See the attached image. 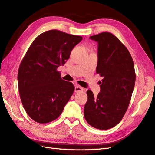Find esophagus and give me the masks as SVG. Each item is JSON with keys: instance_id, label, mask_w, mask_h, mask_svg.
<instances>
[{"instance_id": "34e87169", "label": "esophagus", "mask_w": 155, "mask_h": 155, "mask_svg": "<svg viewBox=\"0 0 155 155\" xmlns=\"http://www.w3.org/2000/svg\"><path fill=\"white\" fill-rule=\"evenodd\" d=\"M84 91L83 88H82L81 87L78 86V85H77V86L75 87V88H74L75 93H78V92H81V91Z\"/></svg>"}]
</instances>
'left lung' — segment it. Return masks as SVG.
<instances>
[{
  "mask_svg": "<svg viewBox=\"0 0 155 155\" xmlns=\"http://www.w3.org/2000/svg\"><path fill=\"white\" fill-rule=\"evenodd\" d=\"M90 38L98 42L96 71L103 78L97 97L91 90L87 91L84 115L91 126L107 130L119 123L127 110L135 84L134 62L126 47L110 32Z\"/></svg>",
  "mask_w": 155,
  "mask_h": 155,
  "instance_id": "left-lung-1",
  "label": "left lung"
}]
</instances>
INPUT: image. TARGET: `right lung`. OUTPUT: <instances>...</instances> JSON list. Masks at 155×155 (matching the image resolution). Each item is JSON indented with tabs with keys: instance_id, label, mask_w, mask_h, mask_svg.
Masks as SVG:
<instances>
[{
	"instance_id": "obj_1",
	"label": "right lung",
	"mask_w": 155,
	"mask_h": 155,
	"mask_svg": "<svg viewBox=\"0 0 155 155\" xmlns=\"http://www.w3.org/2000/svg\"><path fill=\"white\" fill-rule=\"evenodd\" d=\"M81 36L51 30L38 35L20 64L18 85L25 111L38 123H48L60 116L74 91L62 80L57 68L64 65Z\"/></svg>"
}]
</instances>
